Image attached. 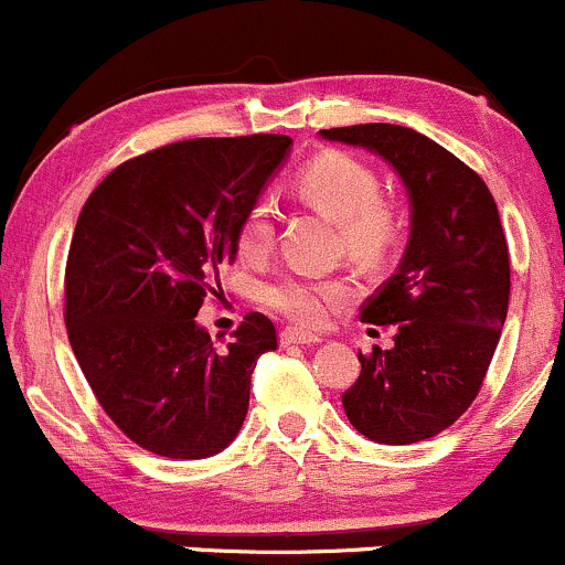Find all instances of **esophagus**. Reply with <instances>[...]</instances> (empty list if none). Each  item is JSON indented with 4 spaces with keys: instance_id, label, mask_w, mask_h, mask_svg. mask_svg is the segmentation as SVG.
Returning <instances> with one entry per match:
<instances>
[{
    "instance_id": "obj_1",
    "label": "esophagus",
    "mask_w": 565,
    "mask_h": 565,
    "mask_svg": "<svg viewBox=\"0 0 565 565\" xmlns=\"http://www.w3.org/2000/svg\"><path fill=\"white\" fill-rule=\"evenodd\" d=\"M321 334H310V332H300V329H284L281 332V345H319Z\"/></svg>"
}]
</instances>
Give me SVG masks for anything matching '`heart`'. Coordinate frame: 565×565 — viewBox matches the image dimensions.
I'll use <instances>...</instances> for the list:
<instances>
[{"label":"heart","instance_id":"obj_1","mask_svg":"<svg viewBox=\"0 0 565 565\" xmlns=\"http://www.w3.org/2000/svg\"><path fill=\"white\" fill-rule=\"evenodd\" d=\"M380 180L372 167L348 153H321L297 178V193L310 206L340 225L342 242L353 255L374 260L398 236V215L391 201L380 199ZM274 244V204L268 199L249 206L238 228L244 260H260ZM353 287L342 278L287 276L263 291L270 310L300 327H323L342 308Z\"/></svg>","mask_w":565,"mask_h":565}]
</instances>
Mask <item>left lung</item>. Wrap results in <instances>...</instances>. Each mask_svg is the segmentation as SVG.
Returning a JSON list of instances; mask_svg holds the SVG:
<instances>
[{
    "label": "left lung",
    "mask_w": 565,
    "mask_h": 565,
    "mask_svg": "<svg viewBox=\"0 0 565 565\" xmlns=\"http://www.w3.org/2000/svg\"><path fill=\"white\" fill-rule=\"evenodd\" d=\"M319 135L377 153L406 185V252L361 308V321L398 323V334L391 350L359 353L361 374L342 406L369 440L417 444L468 412L508 319L510 255L494 196L465 161L408 127Z\"/></svg>",
    "instance_id": "8db88e82"
}]
</instances>
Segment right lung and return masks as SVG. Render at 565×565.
I'll list each match as a JSON object with an SVG mask.
<instances>
[{
    "instance_id": "right-lung-1",
    "label": "right lung",
    "mask_w": 565,
    "mask_h": 565,
    "mask_svg": "<svg viewBox=\"0 0 565 565\" xmlns=\"http://www.w3.org/2000/svg\"><path fill=\"white\" fill-rule=\"evenodd\" d=\"M289 148L287 135L172 142L116 167L84 201L66 263L68 342L103 412L159 457L223 451L257 359L276 350L263 313L223 348L196 313Z\"/></svg>"
}]
</instances>
